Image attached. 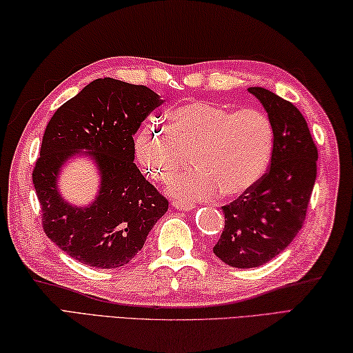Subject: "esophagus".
<instances>
[{
	"instance_id": "1",
	"label": "esophagus",
	"mask_w": 353,
	"mask_h": 353,
	"mask_svg": "<svg viewBox=\"0 0 353 353\" xmlns=\"http://www.w3.org/2000/svg\"><path fill=\"white\" fill-rule=\"evenodd\" d=\"M171 205L174 209H177V211H191V209L194 208L192 203H190V201H171Z\"/></svg>"
}]
</instances>
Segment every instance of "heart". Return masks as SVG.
I'll return each mask as SVG.
<instances>
[{"instance_id":"1","label":"heart","mask_w":353,"mask_h":353,"mask_svg":"<svg viewBox=\"0 0 353 353\" xmlns=\"http://www.w3.org/2000/svg\"><path fill=\"white\" fill-rule=\"evenodd\" d=\"M274 129L259 109L235 112L224 104L192 101L170 114V127L147 121L134 138L145 174L167 182L192 151L196 167L171 179L168 192L182 200L239 197L265 174Z\"/></svg>"}]
</instances>
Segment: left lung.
Here are the masks:
<instances>
[{"instance_id": "left-lung-1", "label": "left lung", "mask_w": 353, "mask_h": 353, "mask_svg": "<svg viewBox=\"0 0 353 353\" xmlns=\"http://www.w3.org/2000/svg\"><path fill=\"white\" fill-rule=\"evenodd\" d=\"M272 119L274 145L261 181L223 206L224 229L214 253L224 264L253 268L287 249L302 229L317 177V147L294 104L264 88H249Z\"/></svg>"}]
</instances>
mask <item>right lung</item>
Listing matches in <instances>:
<instances>
[{
    "instance_id": "add662e5",
    "label": "right lung",
    "mask_w": 353,
    "mask_h": 353,
    "mask_svg": "<svg viewBox=\"0 0 353 353\" xmlns=\"http://www.w3.org/2000/svg\"><path fill=\"white\" fill-rule=\"evenodd\" d=\"M162 103L147 86L97 79L62 104L47 124L32 176L42 228L59 249L81 264L125 265L168 211V200L133 163V134ZM80 149L92 150L87 154L102 174L99 197L88 208L66 204L55 182L63 162Z\"/></svg>"
}]
</instances>
